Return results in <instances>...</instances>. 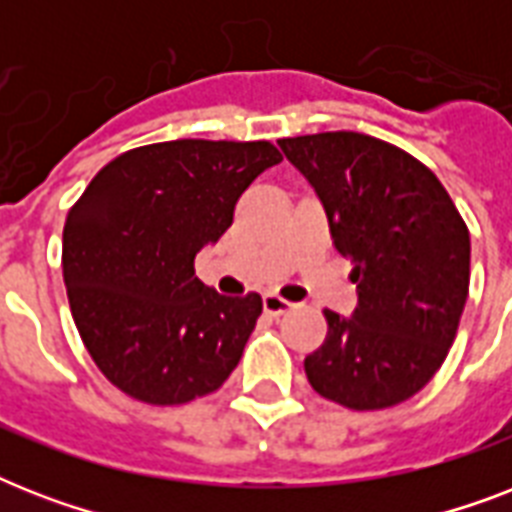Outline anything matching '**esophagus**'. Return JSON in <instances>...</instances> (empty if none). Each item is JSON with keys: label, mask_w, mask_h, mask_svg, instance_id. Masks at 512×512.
<instances>
[{"label": "esophagus", "mask_w": 512, "mask_h": 512, "mask_svg": "<svg viewBox=\"0 0 512 512\" xmlns=\"http://www.w3.org/2000/svg\"><path fill=\"white\" fill-rule=\"evenodd\" d=\"M263 308L268 316H281V313L292 311V303H289V300H284L281 295H276V292H268V295L263 297Z\"/></svg>", "instance_id": "34e87169"}]
</instances>
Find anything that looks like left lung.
Instances as JSON below:
<instances>
[{"label": "left lung", "mask_w": 512, "mask_h": 512, "mask_svg": "<svg viewBox=\"0 0 512 512\" xmlns=\"http://www.w3.org/2000/svg\"><path fill=\"white\" fill-rule=\"evenodd\" d=\"M327 209L353 263V319L324 311L327 340L305 358L319 396L353 412L420 393L452 348L470 287V233L433 172L361 132L279 140Z\"/></svg>", "instance_id": "left-lung-1"}]
</instances>
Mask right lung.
<instances>
[{"label": "right lung", "mask_w": 512, "mask_h": 512, "mask_svg": "<svg viewBox=\"0 0 512 512\" xmlns=\"http://www.w3.org/2000/svg\"><path fill=\"white\" fill-rule=\"evenodd\" d=\"M268 140H167L92 177L63 225V281L84 348L111 385L154 406L188 404L236 369L263 313L257 292L223 297L193 260L233 223Z\"/></svg>", "instance_id": "1"}]
</instances>
